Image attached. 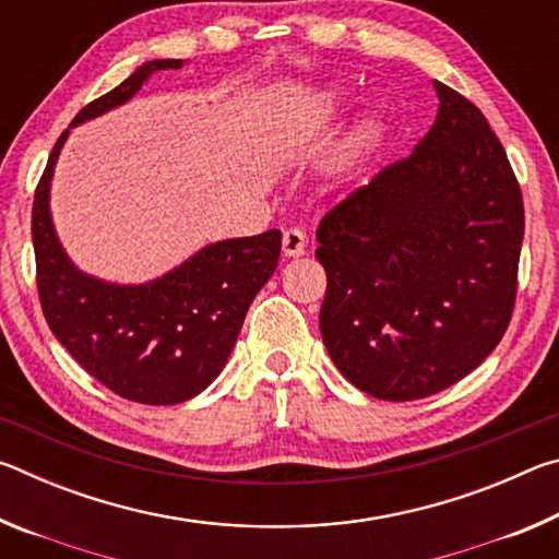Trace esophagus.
Returning <instances> with one entry per match:
<instances>
[{
    "label": "esophagus",
    "mask_w": 559,
    "mask_h": 559,
    "mask_svg": "<svg viewBox=\"0 0 559 559\" xmlns=\"http://www.w3.org/2000/svg\"><path fill=\"white\" fill-rule=\"evenodd\" d=\"M306 251V234L298 226H290V229L283 231V253L286 257H300Z\"/></svg>",
    "instance_id": "obj_1"
}]
</instances>
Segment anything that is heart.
Returning <instances> with one entry per match:
<instances>
[{"mask_svg": "<svg viewBox=\"0 0 559 559\" xmlns=\"http://www.w3.org/2000/svg\"><path fill=\"white\" fill-rule=\"evenodd\" d=\"M374 135H377V126L372 120H367L362 128H359V132H357V145L359 147H365V145H370L372 140H374Z\"/></svg>", "mask_w": 559, "mask_h": 559, "instance_id": "b5f03b06", "label": "heart"}]
</instances>
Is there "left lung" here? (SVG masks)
Wrapping results in <instances>:
<instances>
[{
  "label": "left lung",
  "instance_id": "8db88e82",
  "mask_svg": "<svg viewBox=\"0 0 559 559\" xmlns=\"http://www.w3.org/2000/svg\"><path fill=\"white\" fill-rule=\"evenodd\" d=\"M439 116L409 157L318 224L320 333L357 390L437 394L484 362L518 296L523 194L488 120L437 81Z\"/></svg>",
  "mask_w": 559,
  "mask_h": 559
}]
</instances>
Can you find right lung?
Listing matches in <instances>:
<instances>
[{
    "instance_id": "right-lung-1",
    "label": "right lung",
    "mask_w": 559,
    "mask_h": 559,
    "mask_svg": "<svg viewBox=\"0 0 559 559\" xmlns=\"http://www.w3.org/2000/svg\"><path fill=\"white\" fill-rule=\"evenodd\" d=\"M182 61H150L91 100L71 126L135 96L147 75ZM69 130L61 132L36 185L32 241L46 323L83 370L122 400L177 404L214 382L251 300L281 257V231L219 241L147 286H110L71 266L53 234L49 182Z\"/></svg>"
}]
</instances>
